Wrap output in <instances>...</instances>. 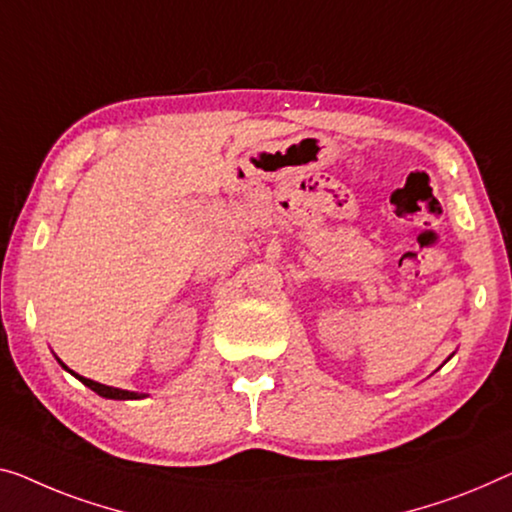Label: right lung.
Returning <instances> with one entry per match:
<instances>
[{
    "instance_id": "obj_1",
    "label": "right lung",
    "mask_w": 512,
    "mask_h": 512,
    "mask_svg": "<svg viewBox=\"0 0 512 512\" xmlns=\"http://www.w3.org/2000/svg\"><path fill=\"white\" fill-rule=\"evenodd\" d=\"M57 361H59V358H57ZM59 365H61V368H64V370H68V368H66V365H64V363H61V361H59ZM68 372H71V375H73V377H78V379L82 381V384H85V386H89V388H91V391H94V393H98V395H101V398H110V400H140V398H144V395H142V393H133V391H121V388H114V386H105V384H98V381H94V379H87V377H80V375H75V372H73V370H68Z\"/></svg>"
}]
</instances>
